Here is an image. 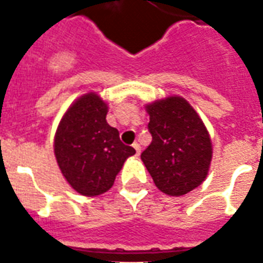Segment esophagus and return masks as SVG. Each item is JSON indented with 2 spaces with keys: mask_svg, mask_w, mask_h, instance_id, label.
<instances>
[{
  "mask_svg": "<svg viewBox=\"0 0 263 263\" xmlns=\"http://www.w3.org/2000/svg\"><path fill=\"white\" fill-rule=\"evenodd\" d=\"M132 147L135 148L136 156H139V154H140V146H139V143H134V144H132Z\"/></svg>",
  "mask_w": 263,
  "mask_h": 263,
  "instance_id": "esophagus-1",
  "label": "esophagus"
}]
</instances>
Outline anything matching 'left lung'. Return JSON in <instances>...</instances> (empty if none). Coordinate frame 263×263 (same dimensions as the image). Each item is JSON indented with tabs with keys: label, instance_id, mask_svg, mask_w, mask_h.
<instances>
[{
	"label": "left lung",
	"instance_id": "8db88e82",
	"mask_svg": "<svg viewBox=\"0 0 263 263\" xmlns=\"http://www.w3.org/2000/svg\"><path fill=\"white\" fill-rule=\"evenodd\" d=\"M153 140L142 161L156 187L166 195L181 196L199 187L208 177L213 144L200 116L179 95L146 105Z\"/></svg>",
	"mask_w": 263,
	"mask_h": 263
}]
</instances>
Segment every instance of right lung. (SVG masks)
Here are the masks:
<instances>
[{"mask_svg": "<svg viewBox=\"0 0 263 263\" xmlns=\"http://www.w3.org/2000/svg\"><path fill=\"white\" fill-rule=\"evenodd\" d=\"M107 110V103L91 91L71 103L55 131L53 147L59 168L80 195L109 191L124 162L135 154L106 123Z\"/></svg>", "mask_w": 263, "mask_h": 263, "instance_id": "1", "label": "right lung"}]
</instances>
